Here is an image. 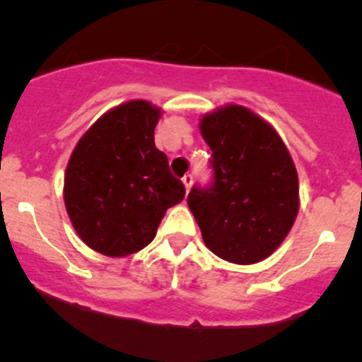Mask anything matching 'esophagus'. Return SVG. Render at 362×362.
Returning a JSON list of instances; mask_svg holds the SVG:
<instances>
[{
	"label": "esophagus",
	"instance_id": "34e87169",
	"mask_svg": "<svg viewBox=\"0 0 362 362\" xmlns=\"http://www.w3.org/2000/svg\"><path fill=\"white\" fill-rule=\"evenodd\" d=\"M182 182H184L185 189H187V192H189V189H191V185H192V175H191V173L184 175V178H182Z\"/></svg>",
	"mask_w": 362,
	"mask_h": 362
}]
</instances>
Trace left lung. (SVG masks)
Instances as JSON below:
<instances>
[{
  "label": "left lung",
  "instance_id": "1",
  "mask_svg": "<svg viewBox=\"0 0 362 362\" xmlns=\"http://www.w3.org/2000/svg\"><path fill=\"white\" fill-rule=\"evenodd\" d=\"M199 131L211 151L214 184L187 204L204 245L235 264H255L286 240L299 210L294 160L275 127L242 105L204 113Z\"/></svg>",
  "mask_w": 362,
  "mask_h": 362
}]
</instances>
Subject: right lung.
<instances>
[{
    "label": "right lung",
    "mask_w": 362,
    "mask_h": 362,
    "mask_svg": "<svg viewBox=\"0 0 362 362\" xmlns=\"http://www.w3.org/2000/svg\"><path fill=\"white\" fill-rule=\"evenodd\" d=\"M160 110L145 100L112 108L83 133L64 173V204L89 249L126 257L145 249L185 187L154 144Z\"/></svg>",
    "instance_id": "add662e5"
}]
</instances>
